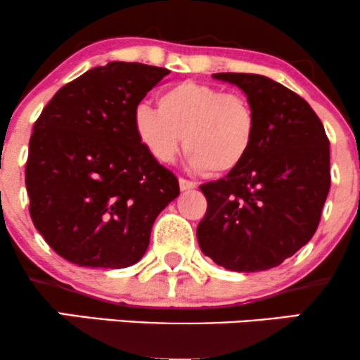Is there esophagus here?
I'll return each mask as SVG.
<instances>
[{
    "mask_svg": "<svg viewBox=\"0 0 360 360\" xmlns=\"http://www.w3.org/2000/svg\"><path fill=\"white\" fill-rule=\"evenodd\" d=\"M179 188L181 191H189V189L196 188V183H193V181L189 179H184V177H179Z\"/></svg>",
    "mask_w": 360,
    "mask_h": 360,
    "instance_id": "1",
    "label": "esophagus"
}]
</instances>
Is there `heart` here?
Instances as JSON below:
<instances>
[{"label":"heart","mask_w":360,"mask_h":360,"mask_svg":"<svg viewBox=\"0 0 360 360\" xmlns=\"http://www.w3.org/2000/svg\"><path fill=\"white\" fill-rule=\"evenodd\" d=\"M159 110L140 105L134 130L159 162H172L184 146L194 169L225 176L242 166L257 137V115L243 94L183 81L164 89Z\"/></svg>","instance_id":"heart-1"}]
</instances>
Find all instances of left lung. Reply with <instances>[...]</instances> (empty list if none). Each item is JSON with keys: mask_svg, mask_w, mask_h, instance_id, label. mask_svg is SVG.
Instances as JSON below:
<instances>
[{"mask_svg": "<svg viewBox=\"0 0 360 360\" xmlns=\"http://www.w3.org/2000/svg\"><path fill=\"white\" fill-rule=\"evenodd\" d=\"M257 115V137L242 166L201 184V250L230 271L278 267L316 232L330 191V142L300 94L260 74L218 72Z\"/></svg>", "mask_w": 360, "mask_h": 360, "instance_id": "left-lung-1", "label": "left lung"}]
</instances>
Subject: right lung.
Segmentation results:
<instances>
[{"label":"right lung","instance_id":"add662e5","mask_svg":"<svg viewBox=\"0 0 360 360\" xmlns=\"http://www.w3.org/2000/svg\"><path fill=\"white\" fill-rule=\"evenodd\" d=\"M171 71L108 62L57 91L34 125L25 166L35 229L77 266L122 269L146 254L179 181L134 130L139 103Z\"/></svg>","mask_w":360,"mask_h":360}]
</instances>
